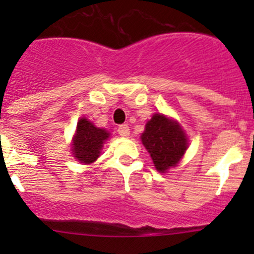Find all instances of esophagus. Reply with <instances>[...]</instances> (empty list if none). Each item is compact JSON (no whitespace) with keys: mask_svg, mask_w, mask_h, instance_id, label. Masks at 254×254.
Returning a JSON list of instances; mask_svg holds the SVG:
<instances>
[{"mask_svg":"<svg viewBox=\"0 0 254 254\" xmlns=\"http://www.w3.org/2000/svg\"><path fill=\"white\" fill-rule=\"evenodd\" d=\"M118 134H119L120 136H123V137H127L130 135L129 127H127V124L119 125V127H118Z\"/></svg>","mask_w":254,"mask_h":254,"instance_id":"1","label":"esophagus"}]
</instances>
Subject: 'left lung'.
I'll use <instances>...</instances> for the list:
<instances>
[{"mask_svg":"<svg viewBox=\"0 0 254 254\" xmlns=\"http://www.w3.org/2000/svg\"><path fill=\"white\" fill-rule=\"evenodd\" d=\"M141 141L161 173L176 167L188 148V137L181 125L160 113L153 114L145 125Z\"/></svg>","mask_w":254,"mask_h":254,"instance_id":"8db88e82","label":"left lung"}]
</instances>
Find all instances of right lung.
<instances>
[{
	"label": "right lung",
	"mask_w": 254,
	"mask_h": 254,
	"mask_svg": "<svg viewBox=\"0 0 254 254\" xmlns=\"http://www.w3.org/2000/svg\"><path fill=\"white\" fill-rule=\"evenodd\" d=\"M109 132L106 129L94 127L93 123L81 118L77 123L72 139V155L81 163H93L101 155L103 143L108 140Z\"/></svg>",
	"instance_id": "add662e5"
}]
</instances>
